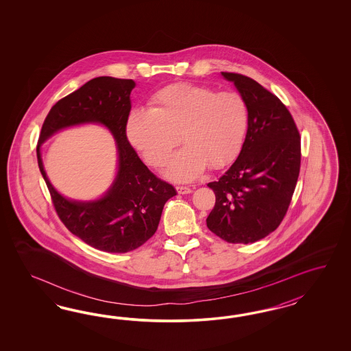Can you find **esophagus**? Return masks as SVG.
<instances>
[{
  "label": "esophagus",
  "mask_w": 351,
  "mask_h": 351,
  "mask_svg": "<svg viewBox=\"0 0 351 351\" xmlns=\"http://www.w3.org/2000/svg\"><path fill=\"white\" fill-rule=\"evenodd\" d=\"M176 191L179 194H189V193H191V188H188V186H178Z\"/></svg>",
  "instance_id": "esophagus-1"
}]
</instances>
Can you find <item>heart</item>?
I'll list each match as a JSON object with an SVG mask.
<instances>
[{"mask_svg": "<svg viewBox=\"0 0 351 351\" xmlns=\"http://www.w3.org/2000/svg\"><path fill=\"white\" fill-rule=\"evenodd\" d=\"M152 101L153 108L130 114L128 138L153 166L167 160L181 138L186 145L171 157L163 171L170 180H193L207 165L223 167L243 143L248 108L235 91L216 93L182 82L160 88Z\"/></svg>", "mask_w": 351, "mask_h": 351, "instance_id": "heart-1", "label": "heart"}]
</instances>
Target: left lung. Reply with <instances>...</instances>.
I'll return each instance as SVG.
<instances>
[{"label":"left lung","instance_id":"left-lung-1","mask_svg":"<svg viewBox=\"0 0 351 351\" xmlns=\"http://www.w3.org/2000/svg\"><path fill=\"white\" fill-rule=\"evenodd\" d=\"M248 108L238 158L208 186L216 203L207 228L229 243H254L274 232L296 188L301 149L293 118L283 103L252 78L221 72Z\"/></svg>","mask_w":351,"mask_h":351}]
</instances>
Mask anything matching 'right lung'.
<instances>
[{"label":"right lung","instance_id":"obj_1","mask_svg":"<svg viewBox=\"0 0 351 351\" xmlns=\"http://www.w3.org/2000/svg\"><path fill=\"white\" fill-rule=\"evenodd\" d=\"M132 80L96 77L59 100L43 122L37 147L38 167L55 210L68 230L96 250L125 254L156 233L165 203L175 188L156 178L138 158L126 136ZM81 124H100L117 141L118 172L108 191L91 202H75L54 189L43 167L40 147L56 132Z\"/></svg>","mask_w":351,"mask_h":351}]
</instances>
